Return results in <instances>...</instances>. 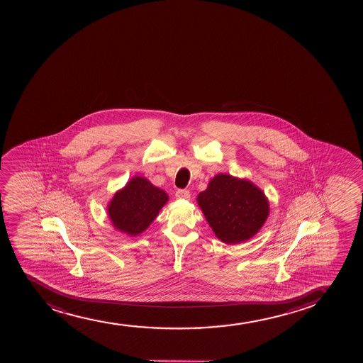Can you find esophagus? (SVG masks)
Masks as SVG:
<instances>
[{"label":"esophagus","instance_id":"34e87169","mask_svg":"<svg viewBox=\"0 0 363 363\" xmlns=\"http://www.w3.org/2000/svg\"><path fill=\"white\" fill-rule=\"evenodd\" d=\"M175 197L177 199L188 200V199H190V192H189V190H185V189H179V190H177V192H175Z\"/></svg>","mask_w":363,"mask_h":363}]
</instances>
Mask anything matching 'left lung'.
I'll list each match as a JSON object with an SVG mask.
<instances>
[{
  "label": "left lung",
  "instance_id": "left-lung-1",
  "mask_svg": "<svg viewBox=\"0 0 363 363\" xmlns=\"http://www.w3.org/2000/svg\"><path fill=\"white\" fill-rule=\"evenodd\" d=\"M197 203L213 233L228 245L253 238L269 216V201L258 186L224 173L209 182Z\"/></svg>",
  "mask_w": 363,
  "mask_h": 363
}]
</instances>
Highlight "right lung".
<instances>
[{
    "label": "right lung",
    "mask_w": 363,
    "mask_h": 363,
    "mask_svg": "<svg viewBox=\"0 0 363 363\" xmlns=\"http://www.w3.org/2000/svg\"><path fill=\"white\" fill-rule=\"evenodd\" d=\"M167 201L166 191L143 177H134L108 202V217L115 229L137 236L149 228Z\"/></svg>",
    "instance_id": "right-lung-1"
}]
</instances>
